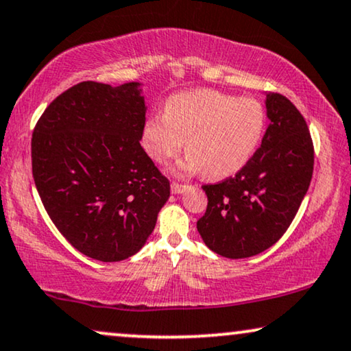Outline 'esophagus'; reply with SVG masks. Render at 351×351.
I'll list each match as a JSON object with an SVG mask.
<instances>
[{
	"label": "esophagus",
	"mask_w": 351,
	"mask_h": 351,
	"mask_svg": "<svg viewBox=\"0 0 351 351\" xmlns=\"http://www.w3.org/2000/svg\"><path fill=\"white\" fill-rule=\"evenodd\" d=\"M189 189H190L189 185H180V184H172V185H171V190H172V193H174V195L185 193V191L189 190Z\"/></svg>",
	"instance_id": "1"
}]
</instances>
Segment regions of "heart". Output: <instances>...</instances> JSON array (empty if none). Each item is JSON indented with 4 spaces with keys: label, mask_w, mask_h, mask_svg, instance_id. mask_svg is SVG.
<instances>
[{
    "label": "heart",
    "mask_w": 351,
    "mask_h": 351,
    "mask_svg": "<svg viewBox=\"0 0 351 351\" xmlns=\"http://www.w3.org/2000/svg\"><path fill=\"white\" fill-rule=\"evenodd\" d=\"M265 129V110L257 100L195 89L172 95L165 114L145 121L142 145L155 162H166L185 145L189 155L171 167L172 174L204 171L222 180L243 169L256 153Z\"/></svg>",
    "instance_id": "b5f03b06"
}]
</instances>
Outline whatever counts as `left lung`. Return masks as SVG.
<instances>
[{
    "instance_id": "1",
    "label": "left lung",
    "mask_w": 351,
    "mask_h": 351,
    "mask_svg": "<svg viewBox=\"0 0 351 351\" xmlns=\"http://www.w3.org/2000/svg\"><path fill=\"white\" fill-rule=\"evenodd\" d=\"M265 108L270 124L247 165L234 177L203 186L208 209L196 228L210 251L227 258L271 247L294 220L313 174V142L295 105L270 93Z\"/></svg>"
}]
</instances>
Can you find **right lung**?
Segmentation results:
<instances>
[{"label":"right lung","instance_id":"add662e5","mask_svg":"<svg viewBox=\"0 0 351 351\" xmlns=\"http://www.w3.org/2000/svg\"><path fill=\"white\" fill-rule=\"evenodd\" d=\"M145 113L141 83L83 81L52 100L33 131V179L45 209L94 261L141 251L169 198V180L141 145Z\"/></svg>","mask_w":351,"mask_h":351}]
</instances>
